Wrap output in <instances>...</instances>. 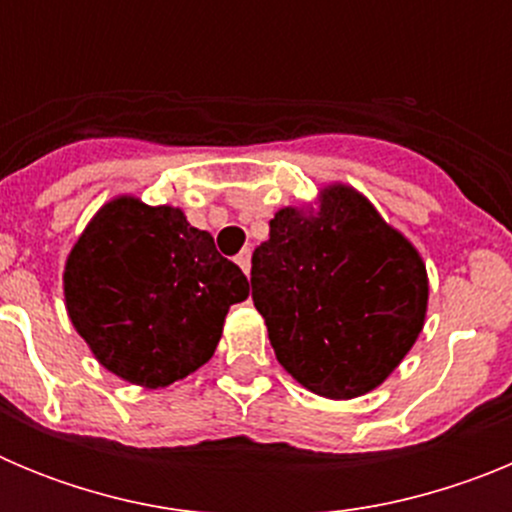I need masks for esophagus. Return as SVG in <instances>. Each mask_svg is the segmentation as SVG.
<instances>
[{"instance_id": "1", "label": "esophagus", "mask_w": 512, "mask_h": 512, "mask_svg": "<svg viewBox=\"0 0 512 512\" xmlns=\"http://www.w3.org/2000/svg\"><path fill=\"white\" fill-rule=\"evenodd\" d=\"M235 264L241 266L243 274H246V277H248V274H251V251H241V253H238V256H235Z\"/></svg>"}]
</instances>
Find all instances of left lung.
I'll return each instance as SVG.
<instances>
[{
	"mask_svg": "<svg viewBox=\"0 0 512 512\" xmlns=\"http://www.w3.org/2000/svg\"><path fill=\"white\" fill-rule=\"evenodd\" d=\"M251 297L279 364L330 400L374 390L405 359L425 320L418 251L348 187L320 210L284 207L251 259Z\"/></svg>",
	"mask_w": 512,
	"mask_h": 512,
	"instance_id": "obj_1",
	"label": "left lung"
}]
</instances>
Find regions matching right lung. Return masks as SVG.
<instances>
[{"label":"right lung","mask_w":512,"mask_h":512,"mask_svg":"<svg viewBox=\"0 0 512 512\" xmlns=\"http://www.w3.org/2000/svg\"><path fill=\"white\" fill-rule=\"evenodd\" d=\"M63 289L71 323L99 364L156 390L215 354L248 279L182 210L120 197L71 248Z\"/></svg>","instance_id":"obj_1"}]
</instances>
